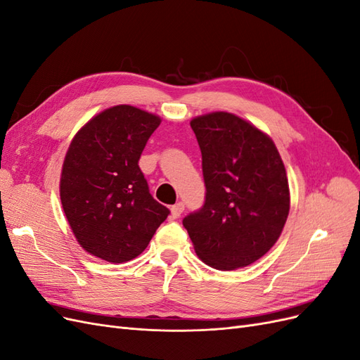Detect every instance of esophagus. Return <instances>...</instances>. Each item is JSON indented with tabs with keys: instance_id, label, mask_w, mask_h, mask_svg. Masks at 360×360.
<instances>
[{
	"instance_id": "esophagus-1",
	"label": "esophagus",
	"mask_w": 360,
	"mask_h": 360,
	"mask_svg": "<svg viewBox=\"0 0 360 360\" xmlns=\"http://www.w3.org/2000/svg\"><path fill=\"white\" fill-rule=\"evenodd\" d=\"M183 210H184V204H183V202L174 204V205L171 207V216L174 217V219H177V217H180V214L183 213Z\"/></svg>"
}]
</instances>
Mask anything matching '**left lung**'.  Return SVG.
Returning a JSON list of instances; mask_svg holds the SVG:
<instances>
[{"label": "left lung", "instance_id": "8db88e82", "mask_svg": "<svg viewBox=\"0 0 360 360\" xmlns=\"http://www.w3.org/2000/svg\"><path fill=\"white\" fill-rule=\"evenodd\" d=\"M202 155L205 202L183 219L207 266L236 270L271 249L290 213L284 162L271 138L236 114L191 120Z\"/></svg>", "mask_w": 360, "mask_h": 360}]
</instances>
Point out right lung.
Listing matches in <instances>:
<instances>
[{"label":"right lung","mask_w":360,"mask_h":360,"mask_svg":"<svg viewBox=\"0 0 360 360\" xmlns=\"http://www.w3.org/2000/svg\"><path fill=\"white\" fill-rule=\"evenodd\" d=\"M160 122L135 106H111L76 132L64 158V214L81 248L108 263L136 258L169 214L138 165Z\"/></svg>","instance_id":"1"}]
</instances>
